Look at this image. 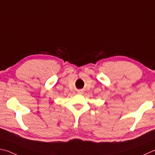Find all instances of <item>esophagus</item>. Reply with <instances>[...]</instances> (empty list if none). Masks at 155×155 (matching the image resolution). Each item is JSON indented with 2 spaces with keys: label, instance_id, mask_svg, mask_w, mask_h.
<instances>
[{
  "label": "esophagus",
  "instance_id": "34e87169",
  "mask_svg": "<svg viewBox=\"0 0 155 155\" xmlns=\"http://www.w3.org/2000/svg\"><path fill=\"white\" fill-rule=\"evenodd\" d=\"M78 93H80V94H81V93H82V92H81V91H79V92H78Z\"/></svg>",
  "mask_w": 155,
  "mask_h": 155
}]
</instances>
